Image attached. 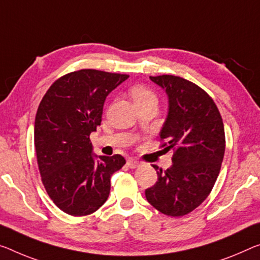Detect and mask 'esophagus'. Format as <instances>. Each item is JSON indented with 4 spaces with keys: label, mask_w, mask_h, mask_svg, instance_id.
<instances>
[{
    "label": "esophagus",
    "mask_w": 260,
    "mask_h": 260,
    "mask_svg": "<svg viewBox=\"0 0 260 260\" xmlns=\"http://www.w3.org/2000/svg\"><path fill=\"white\" fill-rule=\"evenodd\" d=\"M126 165L127 167H130V169H136V167L139 166V161L136 160V159L130 158L126 160Z\"/></svg>",
    "instance_id": "esophagus-1"
}]
</instances>
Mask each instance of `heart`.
<instances>
[{
  "instance_id": "obj_1",
  "label": "heart",
  "mask_w": 260,
  "mask_h": 260,
  "mask_svg": "<svg viewBox=\"0 0 260 260\" xmlns=\"http://www.w3.org/2000/svg\"><path fill=\"white\" fill-rule=\"evenodd\" d=\"M129 94L131 95V98L134 99L136 105H137V103L146 101V100L155 99L154 94L152 93V90H150L149 88H147V87L143 86V85L133 86L129 89Z\"/></svg>"
}]
</instances>
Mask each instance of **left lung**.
<instances>
[{"instance_id":"obj_1","label":"left lung","mask_w":260,"mask_h":260,"mask_svg":"<svg viewBox=\"0 0 260 260\" xmlns=\"http://www.w3.org/2000/svg\"><path fill=\"white\" fill-rule=\"evenodd\" d=\"M150 79L169 95V115L159 136L164 151L174 152L170 169L152 165L158 180L145 197L167 216H183L208 198L216 182L225 151L224 125L201 87L175 75Z\"/></svg>"}]
</instances>
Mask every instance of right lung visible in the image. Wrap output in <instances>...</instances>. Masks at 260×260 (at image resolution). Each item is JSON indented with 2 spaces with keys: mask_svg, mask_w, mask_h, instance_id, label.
<instances>
[{
  "mask_svg": "<svg viewBox=\"0 0 260 260\" xmlns=\"http://www.w3.org/2000/svg\"><path fill=\"white\" fill-rule=\"evenodd\" d=\"M127 74L79 70L62 75L44 95L35 119V150L42 182L55 206L72 216L96 211L110 193L121 154H91L89 135L101 125L103 105Z\"/></svg>",
  "mask_w": 260,
  "mask_h": 260,
  "instance_id": "obj_1",
  "label": "right lung"
}]
</instances>
